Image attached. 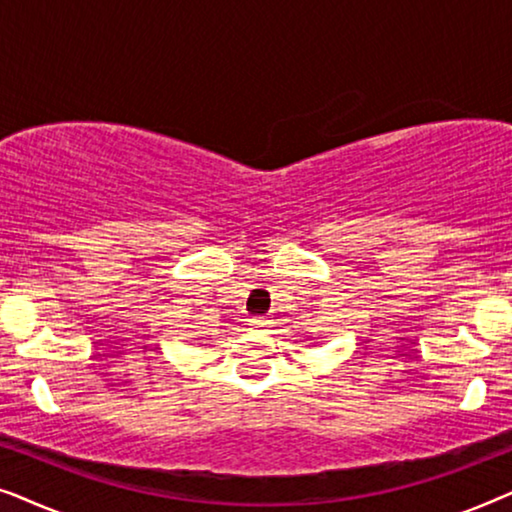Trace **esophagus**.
<instances>
[{
    "label": "esophagus",
    "mask_w": 512,
    "mask_h": 512,
    "mask_svg": "<svg viewBox=\"0 0 512 512\" xmlns=\"http://www.w3.org/2000/svg\"><path fill=\"white\" fill-rule=\"evenodd\" d=\"M249 326L254 328V331H265V328H268V319L254 317V319H249Z\"/></svg>",
    "instance_id": "34e87169"
}]
</instances>
